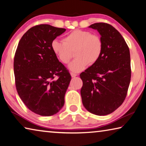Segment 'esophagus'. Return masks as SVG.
Masks as SVG:
<instances>
[{
	"label": "esophagus",
	"instance_id": "obj_1",
	"mask_svg": "<svg viewBox=\"0 0 146 146\" xmlns=\"http://www.w3.org/2000/svg\"><path fill=\"white\" fill-rule=\"evenodd\" d=\"M71 75L72 77H75L76 76H77V74H76L75 73H73V72H71Z\"/></svg>",
	"mask_w": 146,
	"mask_h": 146
}]
</instances>
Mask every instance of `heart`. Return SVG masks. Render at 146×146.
I'll use <instances>...</instances> for the list:
<instances>
[{
  "mask_svg": "<svg viewBox=\"0 0 146 146\" xmlns=\"http://www.w3.org/2000/svg\"><path fill=\"white\" fill-rule=\"evenodd\" d=\"M52 51L62 64H68L73 52L76 58L69 65L73 72H80L88 65L98 62L102 55L103 43L101 37L88 31L75 30L65 37L63 41L53 40Z\"/></svg>",
  "mask_w": 146,
  "mask_h": 146,
  "instance_id": "1",
  "label": "heart"
}]
</instances>
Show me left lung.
Here are the masks:
<instances>
[{
  "label": "left lung",
  "instance_id": "obj_1",
  "mask_svg": "<svg viewBox=\"0 0 146 146\" xmlns=\"http://www.w3.org/2000/svg\"><path fill=\"white\" fill-rule=\"evenodd\" d=\"M96 29L103 43L98 62L80 73L82 104L88 111L98 115L114 112L126 98L131 77L130 52L121 34L108 23H97Z\"/></svg>",
  "mask_w": 146,
  "mask_h": 146
}]
</instances>
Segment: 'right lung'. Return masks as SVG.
<instances>
[{"instance_id":"1","label":"right lung","mask_w":146,"mask_h":146,"mask_svg":"<svg viewBox=\"0 0 146 146\" xmlns=\"http://www.w3.org/2000/svg\"><path fill=\"white\" fill-rule=\"evenodd\" d=\"M65 31L45 24L32 27L22 36L15 54L17 93L29 110L43 116L56 114L63 107L71 78L50 47L52 41Z\"/></svg>"}]
</instances>
